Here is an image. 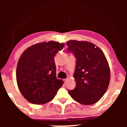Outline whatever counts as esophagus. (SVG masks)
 <instances>
[{"label":"esophagus","mask_w":127,"mask_h":127,"mask_svg":"<svg viewBox=\"0 0 127 127\" xmlns=\"http://www.w3.org/2000/svg\"><path fill=\"white\" fill-rule=\"evenodd\" d=\"M68 78H66V79H64V82H65V83H66L67 82V81H68Z\"/></svg>","instance_id":"obj_1"}]
</instances>
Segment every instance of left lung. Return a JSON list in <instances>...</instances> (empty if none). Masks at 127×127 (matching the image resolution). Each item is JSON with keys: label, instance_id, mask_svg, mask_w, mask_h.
<instances>
[{"label": "left lung", "instance_id": "1", "mask_svg": "<svg viewBox=\"0 0 127 127\" xmlns=\"http://www.w3.org/2000/svg\"><path fill=\"white\" fill-rule=\"evenodd\" d=\"M68 52H73L76 62L73 76L76 87L68 90L73 99L85 105L97 103L106 93L110 82L109 64L103 52L87 41L68 40Z\"/></svg>", "mask_w": 127, "mask_h": 127}]
</instances>
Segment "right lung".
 Listing matches in <instances>:
<instances>
[{
    "mask_svg": "<svg viewBox=\"0 0 127 127\" xmlns=\"http://www.w3.org/2000/svg\"><path fill=\"white\" fill-rule=\"evenodd\" d=\"M64 46L54 41L32 45L22 54L17 64L16 78L26 100L42 104L54 98L63 81L56 77L54 57Z\"/></svg>",
    "mask_w": 127,
    "mask_h": 127,
    "instance_id": "1",
    "label": "right lung"
}]
</instances>
